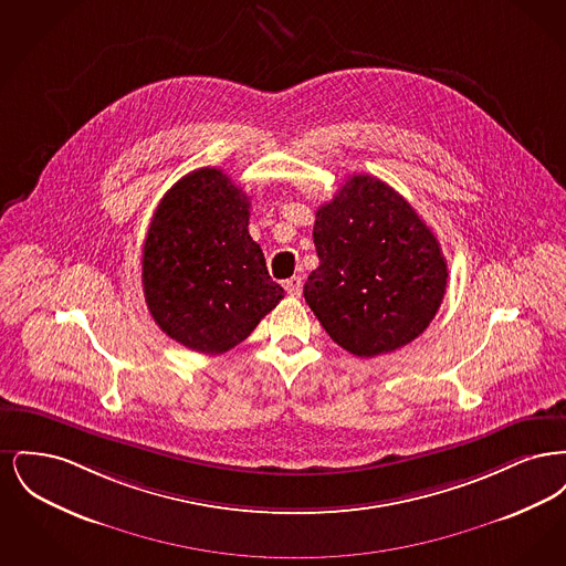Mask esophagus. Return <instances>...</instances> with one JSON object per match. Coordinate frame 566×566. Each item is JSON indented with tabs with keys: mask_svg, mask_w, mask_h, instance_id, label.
I'll return each instance as SVG.
<instances>
[{
	"mask_svg": "<svg viewBox=\"0 0 566 566\" xmlns=\"http://www.w3.org/2000/svg\"><path fill=\"white\" fill-rule=\"evenodd\" d=\"M284 289H286V293L291 296H301V293H303V282H301L298 275H293L291 280L284 282Z\"/></svg>",
	"mask_w": 566,
	"mask_h": 566,
	"instance_id": "esophagus-1",
	"label": "esophagus"
}]
</instances>
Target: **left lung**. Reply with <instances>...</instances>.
I'll use <instances>...</instances> for the list:
<instances>
[{"instance_id": "8db88e82", "label": "left lung", "mask_w": 566, "mask_h": 566, "mask_svg": "<svg viewBox=\"0 0 566 566\" xmlns=\"http://www.w3.org/2000/svg\"><path fill=\"white\" fill-rule=\"evenodd\" d=\"M321 265L303 296L331 339L360 358L399 350L431 324L448 263L431 229L379 178L358 174L318 208Z\"/></svg>"}]
</instances>
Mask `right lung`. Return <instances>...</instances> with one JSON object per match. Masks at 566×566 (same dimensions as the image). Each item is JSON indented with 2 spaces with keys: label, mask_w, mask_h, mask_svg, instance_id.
<instances>
[{
  "label": "right lung",
  "mask_w": 566,
  "mask_h": 566,
  "mask_svg": "<svg viewBox=\"0 0 566 566\" xmlns=\"http://www.w3.org/2000/svg\"><path fill=\"white\" fill-rule=\"evenodd\" d=\"M250 201L227 174L201 167L165 192L142 252L146 305L190 350L235 348L284 296L248 233Z\"/></svg>",
  "instance_id": "1"
}]
</instances>
